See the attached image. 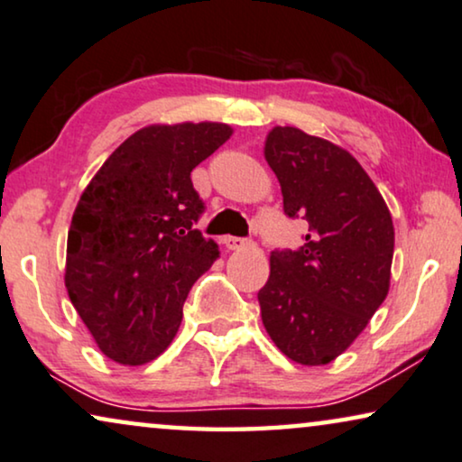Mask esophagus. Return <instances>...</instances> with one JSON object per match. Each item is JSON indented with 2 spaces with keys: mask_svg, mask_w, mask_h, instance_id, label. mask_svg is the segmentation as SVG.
Returning a JSON list of instances; mask_svg holds the SVG:
<instances>
[{
  "mask_svg": "<svg viewBox=\"0 0 462 462\" xmlns=\"http://www.w3.org/2000/svg\"><path fill=\"white\" fill-rule=\"evenodd\" d=\"M223 244L226 245V247H229V250H245V247H250L252 245V242H250V239H242V237H225L223 239Z\"/></svg>",
  "mask_w": 462,
  "mask_h": 462,
  "instance_id": "obj_1",
  "label": "esophagus"
}]
</instances>
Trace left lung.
<instances>
[{
  "mask_svg": "<svg viewBox=\"0 0 462 462\" xmlns=\"http://www.w3.org/2000/svg\"><path fill=\"white\" fill-rule=\"evenodd\" d=\"M264 160L285 215L309 220V236L296 252H271V275L258 291L263 325L293 363L329 365L390 291V208L350 152L296 126H273Z\"/></svg>",
  "mask_w": 462,
  "mask_h": 462,
  "instance_id": "1",
  "label": "left lung"
}]
</instances>
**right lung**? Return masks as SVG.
Masks as SVG:
<instances>
[{
    "label": "right lung",
    "mask_w": 462,
    "mask_h": 462,
    "mask_svg": "<svg viewBox=\"0 0 462 462\" xmlns=\"http://www.w3.org/2000/svg\"><path fill=\"white\" fill-rule=\"evenodd\" d=\"M233 129L225 123L148 125L110 153L79 199L64 283L99 350L125 366L158 358L175 339L183 302L218 245L196 223L191 171Z\"/></svg>",
    "instance_id": "add662e5"
}]
</instances>
